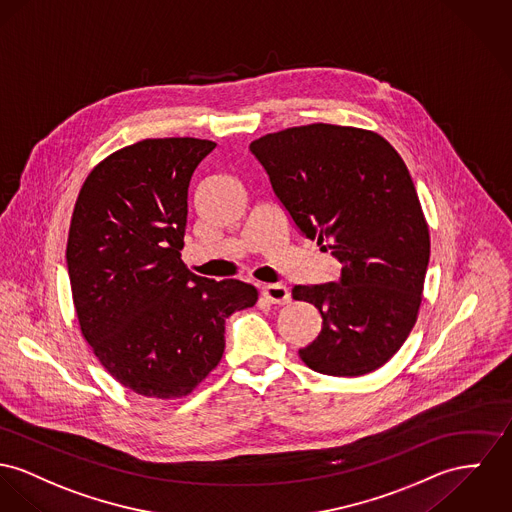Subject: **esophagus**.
I'll return each instance as SVG.
<instances>
[{
	"label": "esophagus",
	"mask_w": 512,
	"mask_h": 512,
	"mask_svg": "<svg viewBox=\"0 0 512 512\" xmlns=\"http://www.w3.org/2000/svg\"><path fill=\"white\" fill-rule=\"evenodd\" d=\"M261 294H263V298L267 302L278 304V306H282V304H286L290 300V292H288V288L284 284H265L261 288Z\"/></svg>",
	"instance_id": "34e87169"
}]
</instances>
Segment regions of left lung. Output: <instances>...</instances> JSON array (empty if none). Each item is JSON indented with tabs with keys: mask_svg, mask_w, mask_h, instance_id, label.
<instances>
[{
	"mask_svg": "<svg viewBox=\"0 0 512 512\" xmlns=\"http://www.w3.org/2000/svg\"><path fill=\"white\" fill-rule=\"evenodd\" d=\"M249 150L298 230L343 265L339 282L292 288L323 319L300 358L327 376L374 372L417 321L431 257L407 165L380 134L323 122L261 136Z\"/></svg>",
	"mask_w": 512,
	"mask_h": 512,
	"instance_id": "8db88e82",
	"label": "left lung"
}]
</instances>
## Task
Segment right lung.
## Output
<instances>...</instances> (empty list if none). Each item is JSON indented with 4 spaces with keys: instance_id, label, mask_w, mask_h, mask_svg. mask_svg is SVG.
Here are the masks:
<instances>
[{
    "instance_id": "right-lung-1",
    "label": "right lung",
    "mask_w": 512,
    "mask_h": 512,
    "mask_svg": "<svg viewBox=\"0 0 512 512\" xmlns=\"http://www.w3.org/2000/svg\"><path fill=\"white\" fill-rule=\"evenodd\" d=\"M214 148L136 142L97 163L76 200L66 261L81 335L134 394H191L222 360L226 319L259 298L247 282H216L181 261L191 177Z\"/></svg>"
}]
</instances>
